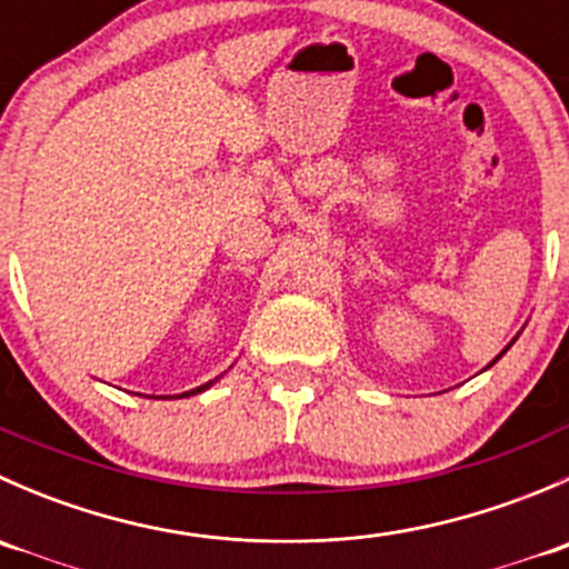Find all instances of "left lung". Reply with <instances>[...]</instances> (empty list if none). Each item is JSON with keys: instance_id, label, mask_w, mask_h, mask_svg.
I'll use <instances>...</instances> for the list:
<instances>
[{"instance_id": "1", "label": "left lung", "mask_w": 569, "mask_h": 569, "mask_svg": "<svg viewBox=\"0 0 569 569\" xmlns=\"http://www.w3.org/2000/svg\"><path fill=\"white\" fill-rule=\"evenodd\" d=\"M509 347H512V343H509ZM509 347H507V349H509ZM507 349H503V352H507ZM503 352H501V355H503ZM501 355H498V358H501ZM498 358H496V360H498ZM496 360H492V363H496ZM492 363H490V366H492Z\"/></svg>"}]
</instances>
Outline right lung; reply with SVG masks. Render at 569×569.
Listing matches in <instances>:
<instances>
[{
    "mask_svg": "<svg viewBox=\"0 0 569 569\" xmlns=\"http://www.w3.org/2000/svg\"><path fill=\"white\" fill-rule=\"evenodd\" d=\"M209 386H214V380H211V382H206V386H200V388H194V391H187V393H181V396H189V393H200V391H206V388H209Z\"/></svg>",
    "mask_w": 569,
    "mask_h": 569,
    "instance_id": "add662e5",
    "label": "right lung"
}]
</instances>
